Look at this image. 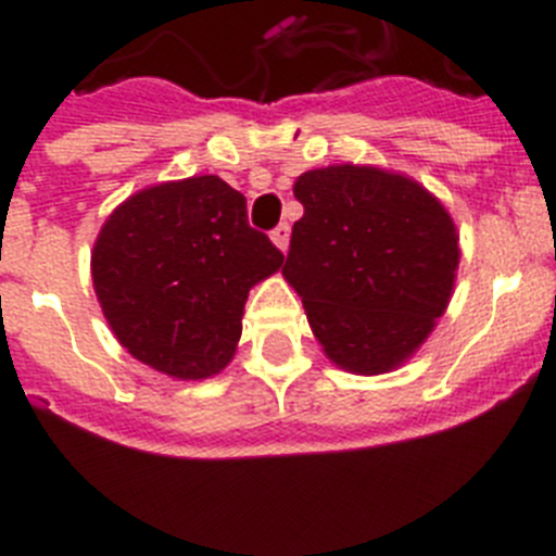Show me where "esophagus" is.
<instances>
[{
	"mask_svg": "<svg viewBox=\"0 0 556 556\" xmlns=\"http://www.w3.org/2000/svg\"><path fill=\"white\" fill-rule=\"evenodd\" d=\"M269 239H273V244L278 250H281V253H287V248H289V225L287 223L278 225V228H275L273 233H269Z\"/></svg>",
	"mask_w": 556,
	"mask_h": 556,
	"instance_id": "esophagus-1",
	"label": "esophagus"
}]
</instances>
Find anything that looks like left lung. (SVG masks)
Here are the masks:
<instances>
[{
	"label": "left lung",
	"mask_w": 556,
	"mask_h": 556,
	"mask_svg": "<svg viewBox=\"0 0 556 556\" xmlns=\"http://www.w3.org/2000/svg\"><path fill=\"white\" fill-rule=\"evenodd\" d=\"M283 278L333 365L381 376L409 362L454 294L459 233L448 208L401 172L333 164L294 180Z\"/></svg>",
	"instance_id": "left-lung-1"
}]
</instances>
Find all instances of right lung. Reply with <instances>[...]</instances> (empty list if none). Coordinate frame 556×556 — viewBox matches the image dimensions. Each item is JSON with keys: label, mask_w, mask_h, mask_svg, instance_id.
Segmentation results:
<instances>
[{"label": "right lung", "mask_w": 556, "mask_h": 556, "mask_svg": "<svg viewBox=\"0 0 556 556\" xmlns=\"http://www.w3.org/2000/svg\"><path fill=\"white\" fill-rule=\"evenodd\" d=\"M281 264V250L248 225V200L217 175L136 191L111 211L91 250L113 337L180 381L228 367L250 289Z\"/></svg>", "instance_id": "right-lung-1"}]
</instances>
